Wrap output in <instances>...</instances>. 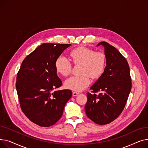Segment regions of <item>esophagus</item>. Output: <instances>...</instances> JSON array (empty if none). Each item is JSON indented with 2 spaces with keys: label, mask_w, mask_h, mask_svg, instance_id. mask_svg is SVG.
<instances>
[{
  "label": "esophagus",
  "mask_w": 148,
  "mask_h": 148,
  "mask_svg": "<svg viewBox=\"0 0 148 148\" xmlns=\"http://www.w3.org/2000/svg\"><path fill=\"white\" fill-rule=\"evenodd\" d=\"M78 95H79V92H74V91L73 92V95L74 97L77 96Z\"/></svg>",
  "instance_id": "esophagus-1"
}]
</instances>
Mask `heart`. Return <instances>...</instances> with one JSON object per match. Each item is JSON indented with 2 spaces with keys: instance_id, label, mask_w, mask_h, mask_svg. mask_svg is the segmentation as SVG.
Listing matches in <instances>:
<instances>
[{
  "instance_id": "obj_1",
  "label": "heart",
  "mask_w": 148,
  "mask_h": 148,
  "mask_svg": "<svg viewBox=\"0 0 148 148\" xmlns=\"http://www.w3.org/2000/svg\"><path fill=\"white\" fill-rule=\"evenodd\" d=\"M73 63L75 65H81L79 76H73L68 79L65 85L66 88L75 91H82L90 83V78L98 79L104 72L107 58L103 52L79 47L69 53ZM56 71L63 76H67L71 72V62L64 57H59L55 62Z\"/></svg>"
}]
</instances>
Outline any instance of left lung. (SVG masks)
<instances>
[{
	"label": "left lung",
	"instance_id": "left-lung-1",
	"mask_svg": "<svg viewBox=\"0 0 148 148\" xmlns=\"http://www.w3.org/2000/svg\"><path fill=\"white\" fill-rule=\"evenodd\" d=\"M104 47L107 66L103 74L88 92L84 110L88 117L99 125H106L117 118L125 106L131 89L128 62L121 53L108 43ZM99 92L98 95L96 93Z\"/></svg>",
	"mask_w": 148,
	"mask_h": 148
}]
</instances>
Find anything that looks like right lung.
<instances>
[{"label": "right lung", "mask_w": 148, "mask_h": 148, "mask_svg": "<svg viewBox=\"0 0 148 148\" xmlns=\"http://www.w3.org/2000/svg\"><path fill=\"white\" fill-rule=\"evenodd\" d=\"M69 44L44 43L23 60L15 83L21 109L36 125L49 127L62 117L72 92L59 88L55 62Z\"/></svg>", "instance_id": "right-lung-1"}]
</instances>
